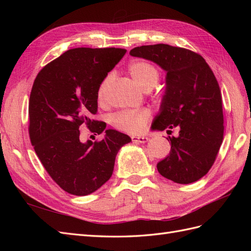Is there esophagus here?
<instances>
[{"label":"esophagus","mask_w":251,"mask_h":251,"mask_svg":"<svg viewBox=\"0 0 251 251\" xmlns=\"http://www.w3.org/2000/svg\"><path fill=\"white\" fill-rule=\"evenodd\" d=\"M132 140L134 142H139V143H146L149 141V138L146 136H133Z\"/></svg>","instance_id":"esophagus-1"}]
</instances>
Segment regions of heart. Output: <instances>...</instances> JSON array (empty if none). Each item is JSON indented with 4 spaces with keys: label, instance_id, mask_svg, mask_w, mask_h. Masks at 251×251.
Returning a JSON list of instances; mask_svg holds the SVG:
<instances>
[{
    "label": "heart",
    "instance_id": "1",
    "mask_svg": "<svg viewBox=\"0 0 251 251\" xmlns=\"http://www.w3.org/2000/svg\"><path fill=\"white\" fill-rule=\"evenodd\" d=\"M127 71L132 78L138 86L144 90L153 88L159 80V70L147 60H134L127 67ZM112 81V76L108 75L101 82L97 91V98L100 101H103L107 95L108 89ZM150 118V113L146 110L139 111H123L119 112L112 118V124L118 130L126 133L137 134L141 133L147 126Z\"/></svg>",
    "mask_w": 251,
    "mask_h": 251
}]
</instances>
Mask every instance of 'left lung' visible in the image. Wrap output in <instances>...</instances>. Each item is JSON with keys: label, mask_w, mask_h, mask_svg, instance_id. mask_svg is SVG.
<instances>
[{"label": "left lung", "mask_w": 251, "mask_h": 251, "mask_svg": "<svg viewBox=\"0 0 251 251\" xmlns=\"http://www.w3.org/2000/svg\"><path fill=\"white\" fill-rule=\"evenodd\" d=\"M130 54L151 60L166 72V87L151 130L172 132L171 151L157 163L161 176L188 184L205 176L223 141L222 96L205 59L188 49L166 44L136 47Z\"/></svg>", "instance_id": "8db88e82"}]
</instances>
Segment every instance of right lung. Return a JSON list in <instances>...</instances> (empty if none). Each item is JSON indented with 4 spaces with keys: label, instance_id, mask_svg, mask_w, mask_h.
I'll list each match as a JSON object with an SVG mask.
<instances>
[{
    "label": "right lung",
    "instance_id": "right-lung-1",
    "mask_svg": "<svg viewBox=\"0 0 251 251\" xmlns=\"http://www.w3.org/2000/svg\"><path fill=\"white\" fill-rule=\"evenodd\" d=\"M126 52L121 48L70 49L45 66L33 82L30 140L50 177L71 195L87 196L104 184L112 176L118 151L132 141L91 118L97 112L98 87ZM82 124L93 132L104 131L105 138L81 143Z\"/></svg>",
    "mask_w": 251,
    "mask_h": 251
}]
</instances>
